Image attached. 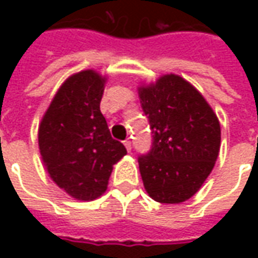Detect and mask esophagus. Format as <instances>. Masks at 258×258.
<instances>
[{
	"mask_svg": "<svg viewBox=\"0 0 258 258\" xmlns=\"http://www.w3.org/2000/svg\"><path fill=\"white\" fill-rule=\"evenodd\" d=\"M124 146H125V149H127V151L131 152V141L130 140L124 141Z\"/></svg>",
	"mask_w": 258,
	"mask_h": 258,
	"instance_id": "34e87169",
	"label": "esophagus"
}]
</instances>
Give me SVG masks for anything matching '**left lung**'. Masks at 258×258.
<instances>
[{
    "label": "left lung",
    "instance_id": "1",
    "mask_svg": "<svg viewBox=\"0 0 258 258\" xmlns=\"http://www.w3.org/2000/svg\"><path fill=\"white\" fill-rule=\"evenodd\" d=\"M138 92L152 133L151 151L138 157L144 186L160 203L185 202L214 167L221 142L218 118L199 91L175 74Z\"/></svg>",
    "mask_w": 258,
    "mask_h": 258
}]
</instances>
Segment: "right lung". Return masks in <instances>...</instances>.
<instances>
[{
	"mask_svg": "<svg viewBox=\"0 0 258 258\" xmlns=\"http://www.w3.org/2000/svg\"><path fill=\"white\" fill-rule=\"evenodd\" d=\"M105 77L73 74L59 88L38 128L44 166L59 188L77 200H94L107 188L113 164L127 153L113 140L101 113Z\"/></svg>",
	"mask_w": 258,
	"mask_h": 258,
	"instance_id": "obj_1",
	"label": "right lung"
}]
</instances>
